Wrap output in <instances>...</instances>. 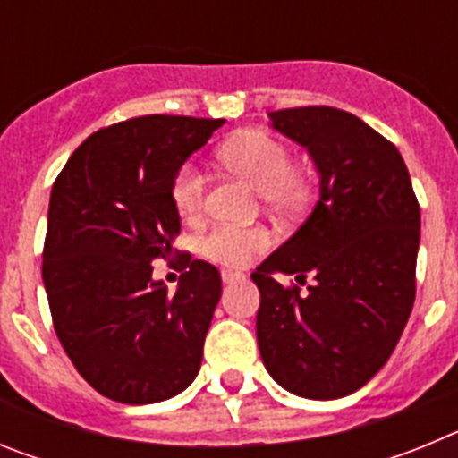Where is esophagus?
<instances>
[{
    "label": "esophagus",
    "mask_w": 458,
    "mask_h": 458,
    "mask_svg": "<svg viewBox=\"0 0 458 458\" xmlns=\"http://www.w3.org/2000/svg\"><path fill=\"white\" fill-rule=\"evenodd\" d=\"M241 277L242 275L232 273V270H222V282H225V284H233V282H238Z\"/></svg>",
    "instance_id": "1"
}]
</instances>
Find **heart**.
I'll use <instances>...</instances> for the list:
<instances>
[{"instance_id":"heart-1","label":"heart","mask_w":458,"mask_h":458,"mask_svg":"<svg viewBox=\"0 0 458 458\" xmlns=\"http://www.w3.org/2000/svg\"><path fill=\"white\" fill-rule=\"evenodd\" d=\"M222 165L248 181L261 192L270 208H295L310 192V176L305 169L291 167L289 148L273 135L261 131H242L229 137L217 151ZM206 179L199 167L185 165L174 181V204L185 220H192L204 208ZM268 248L264 229H236L217 226L201 241V252L222 266L241 268L257 252Z\"/></svg>"}]
</instances>
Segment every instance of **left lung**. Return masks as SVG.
Listing matches in <instances>:
<instances>
[{"label": "left lung", "mask_w": 458, "mask_h": 458, "mask_svg": "<svg viewBox=\"0 0 458 458\" xmlns=\"http://www.w3.org/2000/svg\"><path fill=\"white\" fill-rule=\"evenodd\" d=\"M310 153L318 199L252 273L259 353L275 383L305 399L353 394L386 365L415 302L420 206L394 144L335 107L270 112ZM277 274L315 282L307 294Z\"/></svg>", "instance_id": "8db88e82"}]
</instances>
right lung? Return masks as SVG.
<instances>
[{"mask_svg":"<svg viewBox=\"0 0 458 458\" xmlns=\"http://www.w3.org/2000/svg\"><path fill=\"white\" fill-rule=\"evenodd\" d=\"M225 119L137 116L84 140L56 176L43 284L56 337L93 390L119 403L172 399L199 374L222 295L216 266L181 254L176 291L153 279L181 217L172 190Z\"/></svg>","mask_w":458,"mask_h":458,"instance_id":"right-lung-1","label":"right lung"}]
</instances>
